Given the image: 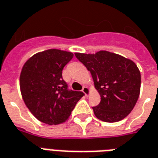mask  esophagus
Here are the masks:
<instances>
[{
  "mask_svg": "<svg viewBox=\"0 0 158 158\" xmlns=\"http://www.w3.org/2000/svg\"><path fill=\"white\" fill-rule=\"evenodd\" d=\"M82 91H83V93H84V94H85V95L86 96H89V95H90V89H89V88H88L87 86H84V87H83V89H82Z\"/></svg>",
  "mask_w": 158,
  "mask_h": 158,
  "instance_id": "34e87169",
  "label": "esophagus"
}]
</instances>
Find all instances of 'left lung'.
I'll use <instances>...</instances> for the list:
<instances>
[{
	"label": "left lung",
	"mask_w": 158,
	"mask_h": 158,
	"mask_svg": "<svg viewBox=\"0 0 158 158\" xmlns=\"http://www.w3.org/2000/svg\"><path fill=\"white\" fill-rule=\"evenodd\" d=\"M76 57L90 71L101 102L93 107L96 118L113 123L132 111L140 94L141 74L132 60L108 51L76 52Z\"/></svg>",
	"instance_id": "obj_1"
}]
</instances>
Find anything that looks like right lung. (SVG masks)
Listing matches in <instances>:
<instances>
[{"label": "right lung", "mask_w": 158, "mask_h": 158, "mask_svg": "<svg viewBox=\"0 0 158 158\" xmlns=\"http://www.w3.org/2000/svg\"><path fill=\"white\" fill-rule=\"evenodd\" d=\"M73 53L48 49L29 57L22 68L19 87L29 111L43 123L56 125L65 122L84 93L68 89L62 69Z\"/></svg>", "instance_id": "add662e5"}]
</instances>
